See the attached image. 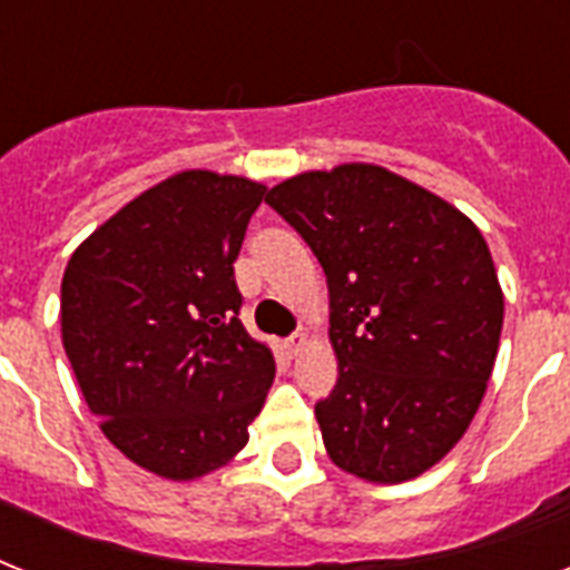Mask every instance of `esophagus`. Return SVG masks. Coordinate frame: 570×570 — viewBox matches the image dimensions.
<instances>
[{"mask_svg": "<svg viewBox=\"0 0 570 570\" xmlns=\"http://www.w3.org/2000/svg\"><path fill=\"white\" fill-rule=\"evenodd\" d=\"M307 346V334H304V331H295L293 337L286 340V352H289V355H298V352H302V348Z\"/></svg>", "mask_w": 570, "mask_h": 570, "instance_id": "1", "label": "esophagus"}]
</instances>
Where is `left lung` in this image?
Listing matches in <instances>:
<instances>
[{
  "label": "left lung",
  "instance_id": "obj_1",
  "mask_svg": "<svg viewBox=\"0 0 570 570\" xmlns=\"http://www.w3.org/2000/svg\"><path fill=\"white\" fill-rule=\"evenodd\" d=\"M328 277L340 379L316 402L337 468L396 485L468 432L494 370L503 289L482 233L423 186L337 165L268 189Z\"/></svg>",
  "mask_w": 570,
  "mask_h": 570
}]
</instances>
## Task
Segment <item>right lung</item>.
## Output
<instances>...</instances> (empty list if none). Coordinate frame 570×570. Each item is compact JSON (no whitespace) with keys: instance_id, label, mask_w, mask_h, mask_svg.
<instances>
[{"instance_id":"obj_1","label":"right lung","mask_w":570,"mask_h":570,"mask_svg":"<svg viewBox=\"0 0 570 570\" xmlns=\"http://www.w3.org/2000/svg\"><path fill=\"white\" fill-rule=\"evenodd\" d=\"M266 195L245 177L183 171L141 191L73 250L61 340L102 434L138 468L189 482L248 443L275 357L239 322L233 277Z\"/></svg>"}]
</instances>
